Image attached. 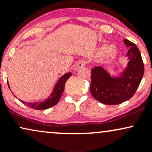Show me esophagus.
Masks as SVG:
<instances>
[{
	"label": "esophagus",
	"mask_w": 152,
	"mask_h": 152,
	"mask_svg": "<svg viewBox=\"0 0 152 152\" xmlns=\"http://www.w3.org/2000/svg\"><path fill=\"white\" fill-rule=\"evenodd\" d=\"M86 62L85 61H79L77 64V65H76V70H78V69H81V68H82V67H83V66H86Z\"/></svg>",
	"instance_id": "1"
}]
</instances>
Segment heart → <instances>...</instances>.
I'll use <instances>...</instances> for the list:
<instances>
[{
	"label": "heart",
	"instance_id": "1",
	"mask_svg": "<svg viewBox=\"0 0 152 152\" xmlns=\"http://www.w3.org/2000/svg\"><path fill=\"white\" fill-rule=\"evenodd\" d=\"M106 50V46H103L99 50V53H103ZM116 52V48L114 46H110L106 50V57L107 58H111L115 55Z\"/></svg>",
	"mask_w": 152,
	"mask_h": 152
}]
</instances>
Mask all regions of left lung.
<instances>
[{
    "instance_id": "1",
    "label": "left lung",
    "mask_w": 152,
    "mask_h": 152,
    "mask_svg": "<svg viewBox=\"0 0 152 152\" xmlns=\"http://www.w3.org/2000/svg\"><path fill=\"white\" fill-rule=\"evenodd\" d=\"M129 47L126 56L128 64L121 76L111 77L101 66L91 69V94L99 102L107 105H116L132 98L140 84L144 72V63L137 45L124 40Z\"/></svg>"
}]
</instances>
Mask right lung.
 <instances>
[{
  "label": "right lung",
  "instance_id": "add662e5",
  "mask_svg": "<svg viewBox=\"0 0 152 152\" xmlns=\"http://www.w3.org/2000/svg\"><path fill=\"white\" fill-rule=\"evenodd\" d=\"M71 75H72V74L71 72H69L67 74H65L59 78L58 81H57V83L54 86L53 92L50 94V96L45 101L35 103H26L23 101H21V102L23 104H26V106L31 108V109H34L36 110H44L49 109L52 106H55L59 102L63 92H64L66 81H67L68 78L70 77ZM8 85L9 86V84Z\"/></svg>",
  "mask_w": 152,
  "mask_h": 152
}]
</instances>
